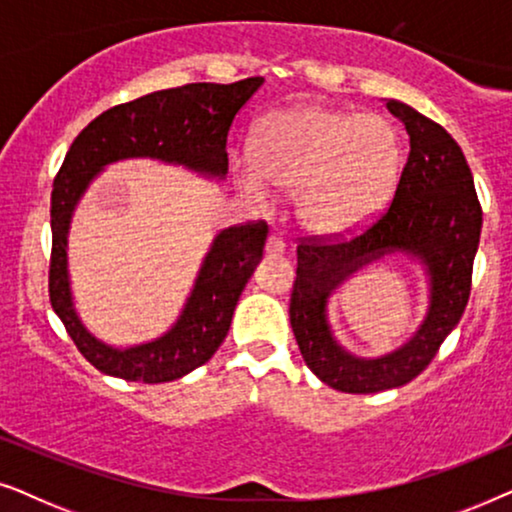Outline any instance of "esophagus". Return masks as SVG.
I'll use <instances>...</instances> for the list:
<instances>
[{
    "label": "esophagus",
    "instance_id": "obj_1",
    "mask_svg": "<svg viewBox=\"0 0 512 512\" xmlns=\"http://www.w3.org/2000/svg\"><path fill=\"white\" fill-rule=\"evenodd\" d=\"M284 251H286V244H284L282 237L270 235L268 242H265V254H268V256H282Z\"/></svg>",
    "mask_w": 512,
    "mask_h": 512
}]
</instances>
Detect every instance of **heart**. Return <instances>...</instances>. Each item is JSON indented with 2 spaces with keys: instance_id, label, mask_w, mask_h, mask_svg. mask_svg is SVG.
I'll use <instances>...</instances> for the list:
<instances>
[{
  "instance_id": "heart-1",
  "label": "heart",
  "mask_w": 512,
  "mask_h": 512,
  "mask_svg": "<svg viewBox=\"0 0 512 512\" xmlns=\"http://www.w3.org/2000/svg\"><path fill=\"white\" fill-rule=\"evenodd\" d=\"M401 170V146L389 121L305 104L258 123L251 156L230 165L240 195L258 207L272 188L296 192L298 223L310 235L361 230L387 202Z\"/></svg>"
}]
</instances>
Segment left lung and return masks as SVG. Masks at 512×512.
I'll list each match as a JSON object with an SVG mask.
<instances>
[{
  "label": "left lung",
  "instance_id": "8db88e82",
  "mask_svg": "<svg viewBox=\"0 0 512 512\" xmlns=\"http://www.w3.org/2000/svg\"><path fill=\"white\" fill-rule=\"evenodd\" d=\"M387 109L410 135L408 163L394 200L349 240L307 237L300 242L289 305L291 328L307 368L345 394L403 387L429 366L466 310L480 242L482 209L459 144L443 125L408 104L387 100ZM389 253H408L425 265L430 310L405 346L377 360H363L334 340L327 324V298L356 269Z\"/></svg>",
  "mask_w": 512,
  "mask_h": 512
}]
</instances>
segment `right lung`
Segmentation results:
<instances>
[{"label":"right lung","mask_w":512,"mask_h":512,"mask_svg":"<svg viewBox=\"0 0 512 512\" xmlns=\"http://www.w3.org/2000/svg\"><path fill=\"white\" fill-rule=\"evenodd\" d=\"M263 86V76L223 83H188L158 90L104 111L69 146L51 193V305L79 352L104 375L160 384L179 380L212 359L228 335L242 289L263 258L268 226L249 221L214 237L184 310L170 331L135 347H111L83 326L74 310L67 270L72 214L104 167L128 158L184 165L205 177L228 172L226 139L233 118Z\"/></svg>","instance_id":"1"}]
</instances>
